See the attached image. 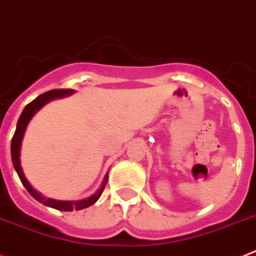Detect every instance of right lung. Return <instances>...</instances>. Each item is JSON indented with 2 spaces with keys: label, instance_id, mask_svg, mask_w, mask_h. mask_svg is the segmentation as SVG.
<instances>
[{
  "label": "right lung",
  "instance_id": "obj_1",
  "mask_svg": "<svg viewBox=\"0 0 256 256\" xmlns=\"http://www.w3.org/2000/svg\"><path fill=\"white\" fill-rule=\"evenodd\" d=\"M74 92V90L72 88H62V90H50L46 91L44 94H41L40 96H37L33 102H30V104H26V108L22 112L20 117L18 120L16 124V130H15V134L12 136V140H11V160H12V165L14 168L16 170L18 175L20 178L22 183L26 186V190L30 192V194L32 196L33 198H36L38 202L44 204V205L48 206V208H56V210L60 211H73V210H82V208H86L88 206L94 205L95 202L99 200V197L102 196L104 190V186H106V180H108V175H106L104 178L103 184L98 190V192L95 194L90 196L88 198L81 200V201H58V200L52 198H45L44 196L40 194L36 190H33L32 186L30 184V182L26 180V178L24 176L23 168L20 166V146H22V140H23L24 132H26V128L28 126V122L32 120L33 116L41 110L42 106L48 104V102L58 99V98L68 96V95H72Z\"/></svg>",
  "mask_w": 256,
  "mask_h": 256
}]
</instances>
